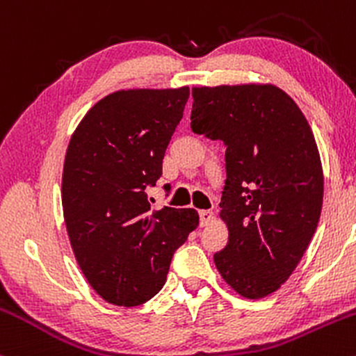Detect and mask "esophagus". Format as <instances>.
Returning <instances> with one entry per match:
<instances>
[{
  "label": "esophagus",
  "instance_id": "obj_1",
  "mask_svg": "<svg viewBox=\"0 0 356 356\" xmlns=\"http://www.w3.org/2000/svg\"><path fill=\"white\" fill-rule=\"evenodd\" d=\"M212 218H214V214H212V211H199V220H201V226H207V224L211 222Z\"/></svg>",
  "mask_w": 356,
  "mask_h": 356
}]
</instances>
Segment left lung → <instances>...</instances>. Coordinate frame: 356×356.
I'll use <instances>...</instances> for the list:
<instances>
[{
	"mask_svg": "<svg viewBox=\"0 0 356 356\" xmlns=\"http://www.w3.org/2000/svg\"><path fill=\"white\" fill-rule=\"evenodd\" d=\"M191 129L226 145L216 252L222 280L249 300L275 293L303 257L320 220L323 169L308 120L275 85L192 88Z\"/></svg>",
	"mask_w": 356,
	"mask_h": 356,
	"instance_id": "1",
	"label": "left lung"
}]
</instances>
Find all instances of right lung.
Here are the masks:
<instances>
[{
    "mask_svg": "<svg viewBox=\"0 0 356 356\" xmlns=\"http://www.w3.org/2000/svg\"><path fill=\"white\" fill-rule=\"evenodd\" d=\"M187 99L189 87L113 92L88 110L68 144V238L90 286L112 305L130 308L157 295L175 249L199 224L194 209L152 211L147 195Z\"/></svg>",
    "mask_w": 356,
    "mask_h": 356,
    "instance_id": "add662e5",
    "label": "right lung"
}]
</instances>
